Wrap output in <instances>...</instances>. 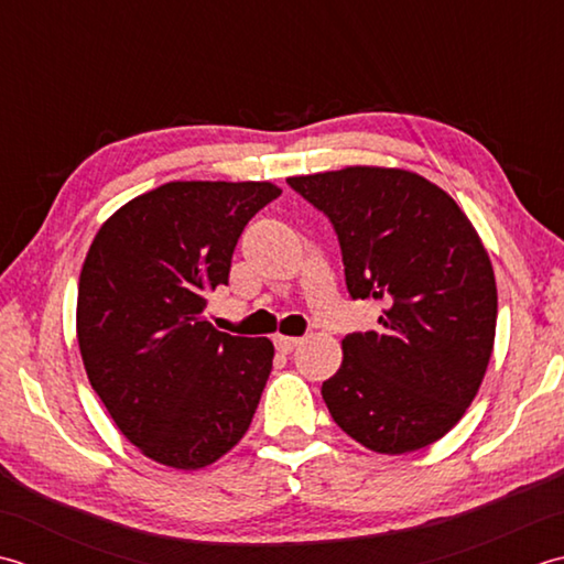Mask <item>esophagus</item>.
Returning <instances> with one entry per match:
<instances>
[{"instance_id":"1","label":"esophagus","mask_w":564,"mask_h":564,"mask_svg":"<svg viewBox=\"0 0 564 564\" xmlns=\"http://www.w3.org/2000/svg\"><path fill=\"white\" fill-rule=\"evenodd\" d=\"M274 346H278L280 352H292L296 346H302V338H294V336H278L274 338Z\"/></svg>"}]
</instances>
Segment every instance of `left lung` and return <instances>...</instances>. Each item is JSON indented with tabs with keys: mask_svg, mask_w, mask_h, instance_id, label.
<instances>
[{
	"mask_svg": "<svg viewBox=\"0 0 564 564\" xmlns=\"http://www.w3.org/2000/svg\"><path fill=\"white\" fill-rule=\"evenodd\" d=\"M328 216L352 299L382 304L377 328L343 338L321 387L333 421L375 453L421 451L451 431L485 379L497 282L451 194L394 167L286 180Z\"/></svg>",
	"mask_w": 564,
	"mask_h": 564,
	"instance_id": "obj_1",
	"label": "left lung"
}]
</instances>
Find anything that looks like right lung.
I'll return each instance as SVG.
<instances>
[{
	"instance_id": "right-lung-1",
	"label": "right lung",
	"mask_w": 564,
	"mask_h": 564,
	"mask_svg": "<svg viewBox=\"0 0 564 564\" xmlns=\"http://www.w3.org/2000/svg\"><path fill=\"white\" fill-rule=\"evenodd\" d=\"M270 182H167L123 204L89 246L77 340L89 384L138 451L199 469L243 438L272 370L268 338L216 330L206 294L228 284Z\"/></svg>"
}]
</instances>
